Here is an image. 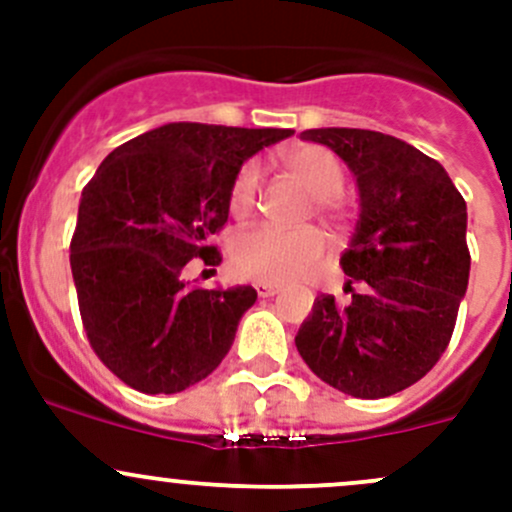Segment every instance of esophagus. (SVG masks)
I'll return each instance as SVG.
<instances>
[{
  "mask_svg": "<svg viewBox=\"0 0 512 512\" xmlns=\"http://www.w3.org/2000/svg\"><path fill=\"white\" fill-rule=\"evenodd\" d=\"M255 289H257V297H275V294L280 292V287L270 285V282H257Z\"/></svg>",
  "mask_w": 512,
  "mask_h": 512,
  "instance_id": "34e87169",
  "label": "esophagus"
}]
</instances>
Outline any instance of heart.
Segmentation results:
<instances>
[{"label":"heart","instance_id":"b5f03b06","mask_svg":"<svg viewBox=\"0 0 512 512\" xmlns=\"http://www.w3.org/2000/svg\"><path fill=\"white\" fill-rule=\"evenodd\" d=\"M282 163L312 193V213L332 225L344 223L347 200H344L342 188L347 183V173L337 153L317 143H304L282 153ZM260 185V163L245 160L237 168L230 193H227V208L232 218L245 220L247 215H252L260 200ZM324 255H327V240L314 227H304V230L257 227L235 240L232 265L237 275L245 280L285 285V282L312 275L322 265Z\"/></svg>","mask_w":512,"mask_h":512}]
</instances>
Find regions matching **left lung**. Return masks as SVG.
<instances>
[{"instance_id":"8db88e82","label":"left lung","mask_w":512,"mask_h":512,"mask_svg":"<svg viewBox=\"0 0 512 512\" xmlns=\"http://www.w3.org/2000/svg\"><path fill=\"white\" fill-rule=\"evenodd\" d=\"M352 168L361 210L344 250L347 302L314 299L294 344L309 369L356 399L409 389L451 342L468 287L466 200L438 160L364 128H309Z\"/></svg>"}]
</instances>
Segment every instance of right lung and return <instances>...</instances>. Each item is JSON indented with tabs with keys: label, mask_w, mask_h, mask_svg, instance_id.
<instances>
[{
	"label": "right lung",
	"mask_w": 512,
	"mask_h": 512,
	"mask_svg": "<svg viewBox=\"0 0 512 512\" xmlns=\"http://www.w3.org/2000/svg\"><path fill=\"white\" fill-rule=\"evenodd\" d=\"M289 128L168 123L123 143L86 183L71 237L81 322L98 359L131 389L178 394L230 352L252 287L180 280L190 260L220 265L237 168Z\"/></svg>",
	"instance_id": "1"
}]
</instances>
